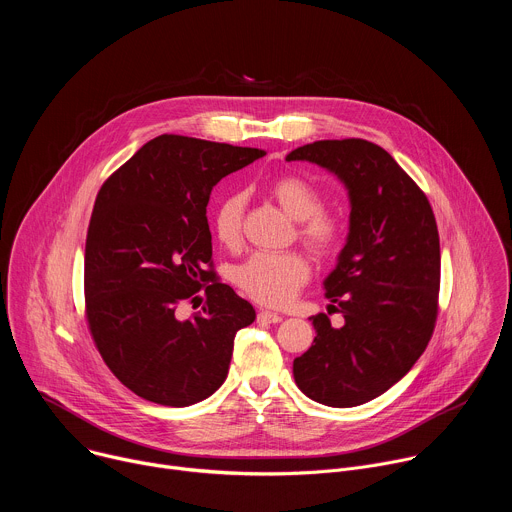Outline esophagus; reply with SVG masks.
<instances>
[{"instance_id": "34e87169", "label": "esophagus", "mask_w": 512, "mask_h": 512, "mask_svg": "<svg viewBox=\"0 0 512 512\" xmlns=\"http://www.w3.org/2000/svg\"><path fill=\"white\" fill-rule=\"evenodd\" d=\"M257 320H259V322L277 324V322H281V320H283V316H279V314H275V312H267V310H261V312L257 314Z\"/></svg>"}]
</instances>
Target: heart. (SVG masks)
I'll return each mask as SVG.
<instances>
[{
  "instance_id": "obj_1",
  "label": "heart",
  "mask_w": 512,
  "mask_h": 512,
  "mask_svg": "<svg viewBox=\"0 0 512 512\" xmlns=\"http://www.w3.org/2000/svg\"><path fill=\"white\" fill-rule=\"evenodd\" d=\"M271 194L281 208L300 221V239L318 257L332 255L342 239L340 218L324 208L322 192L306 178L287 174L271 184ZM247 198L243 192H231L214 206L210 225L218 243L235 247L241 241L243 214ZM310 277V263L298 251H259L233 269V281L243 294L263 306H283L294 298Z\"/></svg>"
}]
</instances>
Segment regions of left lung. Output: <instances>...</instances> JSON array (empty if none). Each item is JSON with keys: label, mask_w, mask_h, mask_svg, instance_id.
I'll use <instances>...</instances> for the list:
<instances>
[{"label": "left lung", "mask_w": 512, "mask_h": 512, "mask_svg": "<svg viewBox=\"0 0 512 512\" xmlns=\"http://www.w3.org/2000/svg\"><path fill=\"white\" fill-rule=\"evenodd\" d=\"M332 172L348 190L350 225L326 298L344 326L312 316L314 344L294 360L304 395L356 407L399 383L423 354L437 318L440 235L427 196L367 139H322L287 154Z\"/></svg>", "instance_id": "1"}]
</instances>
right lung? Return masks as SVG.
<instances>
[{
	"label": "right lung",
	"mask_w": 512,
	"mask_h": 512,
	"mask_svg": "<svg viewBox=\"0 0 512 512\" xmlns=\"http://www.w3.org/2000/svg\"><path fill=\"white\" fill-rule=\"evenodd\" d=\"M263 156L166 133L101 186L85 247L87 320L111 373L141 399L186 407L225 383L235 334L255 310L212 271L206 204L225 176ZM202 286L203 312L178 319Z\"/></svg>",
	"instance_id": "obj_1"
}]
</instances>
